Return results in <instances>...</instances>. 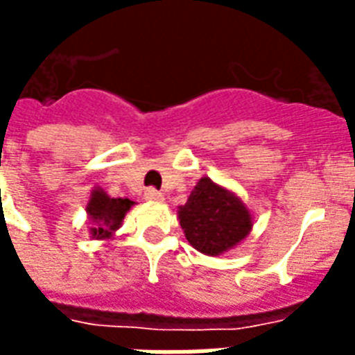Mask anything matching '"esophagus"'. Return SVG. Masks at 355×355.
<instances>
[{"label":"esophagus","mask_w":355,"mask_h":355,"mask_svg":"<svg viewBox=\"0 0 355 355\" xmlns=\"http://www.w3.org/2000/svg\"><path fill=\"white\" fill-rule=\"evenodd\" d=\"M144 199H146V201H152V203H162L165 198L162 191L154 190V188H148V190L144 191Z\"/></svg>","instance_id":"1"}]
</instances>
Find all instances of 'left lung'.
I'll return each mask as SVG.
<instances>
[{"label":"left lung","instance_id":"8db88e82","mask_svg":"<svg viewBox=\"0 0 355 355\" xmlns=\"http://www.w3.org/2000/svg\"><path fill=\"white\" fill-rule=\"evenodd\" d=\"M180 227L188 243L205 256H220L250 235L254 216L235 191L199 178L190 198L178 207Z\"/></svg>","mask_w":355,"mask_h":355}]
</instances>
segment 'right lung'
Instances as JSON below:
<instances>
[{
    "label": "right lung",
    "mask_w": 355,
    "mask_h": 355,
    "mask_svg": "<svg viewBox=\"0 0 355 355\" xmlns=\"http://www.w3.org/2000/svg\"><path fill=\"white\" fill-rule=\"evenodd\" d=\"M133 201L128 198H111L103 188H94L86 203V214L90 224V235L96 241L114 239L116 230L124 222L125 214L133 207Z\"/></svg>",
    "instance_id": "right-lung-1"
}]
</instances>
